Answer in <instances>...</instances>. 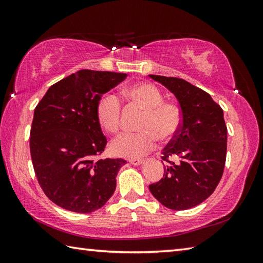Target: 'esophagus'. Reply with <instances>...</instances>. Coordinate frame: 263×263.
Returning a JSON list of instances; mask_svg holds the SVG:
<instances>
[{"label":"esophagus","instance_id":"obj_1","mask_svg":"<svg viewBox=\"0 0 263 263\" xmlns=\"http://www.w3.org/2000/svg\"><path fill=\"white\" fill-rule=\"evenodd\" d=\"M127 161L130 164H132V165H140L141 163H142V160L140 159V158H130V159H127Z\"/></svg>","mask_w":263,"mask_h":263}]
</instances>
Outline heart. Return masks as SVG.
<instances>
[{
  "instance_id": "b5f03b06",
  "label": "heart",
  "mask_w": 263,
  "mask_h": 263,
  "mask_svg": "<svg viewBox=\"0 0 263 263\" xmlns=\"http://www.w3.org/2000/svg\"><path fill=\"white\" fill-rule=\"evenodd\" d=\"M122 96L144 110L138 128L141 132L126 133L110 146L111 153L123 157H140L155 149L157 139L168 141L180 131L182 109L174 102H166L157 86L149 82L135 83L122 91ZM97 120L105 131L116 135L121 130L122 105L113 93H106L98 100Z\"/></svg>"
}]
</instances>
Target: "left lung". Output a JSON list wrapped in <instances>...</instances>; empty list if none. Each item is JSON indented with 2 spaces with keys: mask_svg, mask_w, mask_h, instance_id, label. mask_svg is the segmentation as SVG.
<instances>
[{
  "mask_svg": "<svg viewBox=\"0 0 263 263\" xmlns=\"http://www.w3.org/2000/svg\"><path fill=\"white\" fill-rule=\"evenodd\" d=\"M150 78L175 95L182 109L180 131L163 149L167 166L161 180L149 185L159 202L173 210L200 204L214 193L224 173L227 126L224 111L210 95L174 77ZM176 158V162L172 161Z\"/></svg>",
  "mask_w": 263,
  "mask_h": 263,
  "instance_id": "1",
  "label": "left lung"
}]
</instances>
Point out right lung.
<instances>
[{
	"instance_id": "obj_1",
	"label": "right lung",
	"mask_w": 263,
	"mask_h": 263,
	"mask_svg": "<svg viewBox=\"0 0 263 263\" xmlns=\"http://www.w3.org/2000/svg\"><path fill=\"white\" fill-rule=\"evenodd\" d=\"M126 73L80 70L49 87L30 128V155L38 184L63 209L88 214L107 202L122 158L102 159L107 144L97 120L103 95Z\"/></svg>"
}]
</instances>
